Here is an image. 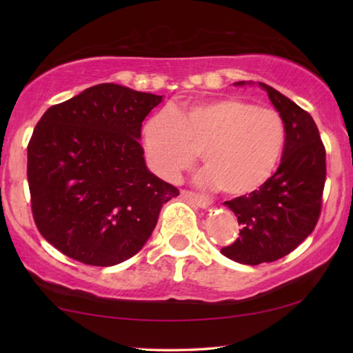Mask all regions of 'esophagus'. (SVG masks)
<instances>
[{
    "label": "esophagus",
    "mask_w": 353,
    "mask_h": 353,
    "mask_svg": "<svg viewBox=\"0 0 353 353\" xmlns=\"http://www.w3.org/2000/svg\"><path fill=\"white\" fill-rule=\"evenodd\" d=\"M181 198L191 202V204H194L196 207H199V208H207L208 205H210V201H208L207 198H204V196L191 193V191H187V190H182L181 191Z\"/></svg>",
    "instance_id": "obj_1"
}]
</instances>
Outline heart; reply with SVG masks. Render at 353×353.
Listing matches in <instances>:
<instances>
[{"label":"heart","mask_w":353,"mask_h":353,"mask_svg":"<svg viewBox=\"0 0 353 353\" xmlns=\"http://www.w3.org/2000/svg\"><path fill=\"white\" fill-rule=\"evenodd\" d=\"M285 124L276 110L249 101L218 98L162 112L143 128V149L151 170L168 182L193 168L199 152L202 187L227 196L259 190L276 170L285 146Z\"/></svg>","instance_id":"b5f03b06"}]
</instances>
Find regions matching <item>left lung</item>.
<instances>
[{"label": "left lung", "mask_w": 353, "mask_h": 353, "mask_svg": "<svg viewBox=\"0 0 353 353\" xmlns=\"http://www.w3.org/2000/svg\"><path fill=\"white\" fill-rule=\"evenodd\" d=\"M252 85L240 81L235 87ZM285 124V146L277 171L250 194L225 201L241 224L240 238L221 249L243 265L271 263L294 250L312 234L321 214L325 183V148L312 115L290 98L259 82Z\"/></svg>", "instance_id": "obj_1"}]
</instances>
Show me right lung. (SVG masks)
Here are the masks:
<instances>
[{"instance_id": "obj_1", "label": "right lung", "mask_w": 353, "mask_h": 353, "mask_svg": "<svg viewBox=\"0 0 353 353\" xmlns=\"http://www.w3.org/2000/svg\"><path fill=\"white\" fill-rule=\"evenodd\" d=\"M163 97L99 83L48 109L28 145L34 221L70 259L113 266L151 236L179 190L148 170L141 123Z\"/></svg>"}]
</instances>
